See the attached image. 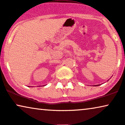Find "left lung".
<instances>
[{"label": "left lung", "instance_id": "left-lung-1", "mask_svg": "<svg viewBox=\"0 0 125 125\" xmlns=\"http://www.w3.org/2000/svg\"><path fill=\"white\" fill-rule=\"evenodd\" d=\"M97 85H95V86H97Z\"/></svg>", "mask_w": 125, "mask_h": 125}]
</instances>
